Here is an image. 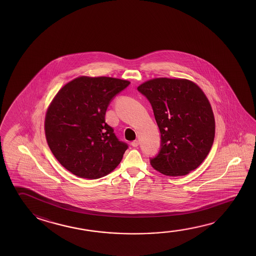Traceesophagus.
I'll use <instances>...</instances> for the list:
<instances>
[{
    "instance_id": "1",
    "label": "esophagus",
    "mask_w": 256,
    "mask_h": 256,
    "mask_svg": "<svg viewBox=\"0 0 256 256\" xmlns=\"http://www.w3.org/2000/svg\"><path fill=\"white\" fill-rule=\"evenodd\" d=\"M139 142L138 140H134L133 142H131V146L133 147H138V146Z\"/></svg>"
}]
</instances>
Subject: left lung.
<instances>
[{
	"instance_id": "left-lung-1",
	"label": "left lung",
	"mask_w": 256,
	"mask_h": 256,
	"mask_svg": "<svg viewBox=\"0 0 256 256\" xmlns=\"http://www.w3.org/2000/svg\"><path fill=\"white\" fill-rule=\"evenodd\" d=\"M138 90L150 102L160 133L152 166L172 176L196 170L209 154L215 134L214 112L201 88L189 80L160 78Z\"/></svg>"
}]
</instances>
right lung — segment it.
I'll return each mask as SVG.
<instances>
[{
    "mask_svg": "<svg viewBox=\"0 0 256 256\" xmlns=\"http://www.w3.org/2000/svg\"><path fill=\"white\" fill-rule=\"evenodd\" d=\"M130 81L107 76H80L65 84L47 110L48 146L63 167L76 176L96 180L122 162L128 144L105 122V114Z\"/></svg>",
    "mask_w": 256,
    "mask_h": 256,
    "instance_id": "1",
    "label": "right lung"
}]
</instances>
